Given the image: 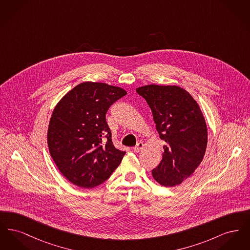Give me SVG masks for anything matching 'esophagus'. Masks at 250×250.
<instances>
[{
	"label": "esophagus",
	"instance_id": "1",
	"mask_svg": "<svg viewBox=\"0 0 250 250\" xmlns=\"http://www.w3.org/2000/svg\"><path fill=\"white\" fill-rule=\"evenodd\" d=\"M143 143H137V145L134 147V151L135 152H141L142 150H143Z\"/></svg>",
	"mask_w": 250,
	"mask_h": 250
}]
</instances>
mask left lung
Wrapping results in <instances>:
<instances>
[{"label": "left lung", "instance_id": "8db88e82", "mask_svg": "<svg viewBox=\"0 0 250 250\" xmlns=\"http://www.w3.org/2000/svg\"><path fill=\"white\" fill-rule=\"evenodd\" d=\"M152 110L164 153L152 170L155 181L175 187L200 166L207 147V126L196 100L175 85H145L136 89Z\"/></svg>", "mask_w": 250, "mask_h": 250}]
</instances>
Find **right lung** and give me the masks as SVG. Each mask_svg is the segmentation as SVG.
<instances>
[{
  "instance_id": "add662e5",
  "label": "right lung",
  "mask_w": 250,
  "mask_h": 250,
  "mask_svg": "<svg viewBox=\"0 0 250 250\" xmlns=\"http://www.w3.org/2000/svg\"><path fill=\"white\" fill-rule=\"evenodd\" d=\"M125 95L117 86L86 82L74 87L53 109L48 150L61 173L72 184L95 188L119 166L125 152L113 145L106 113Z\"/></svg>"
}]
</instances>
